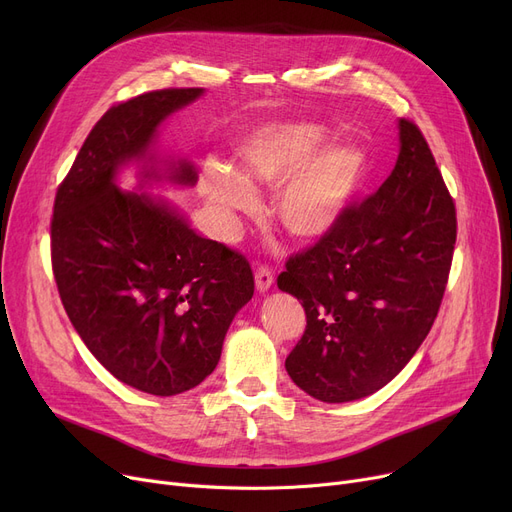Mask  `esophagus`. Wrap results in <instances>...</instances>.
<instances>
[{
    "label": "esophagus",
    "instance_id": "1",
    "mask_svg": "<svg viewBox=\"0 0 512 512\" xmlns=\"http://www.w3.org/2000/svg\"><path fill=\"white\" fill-rule=\"evenodd\" d=\"M255 286L259 292H267L272 286H274V274L270 267H259V270L255 272Z\"/></svg>",
    "mask_w": 512,
    "mask_h": 512
}]
</instances>
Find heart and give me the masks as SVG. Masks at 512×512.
Listing matches in <instances>:
<instances>
[{
	"label": "heart",
	"instance_id": "1",
	"mask_svg": "<svg viewBox=\"0 0 512 512\" xmlns=\"http://www.w3.org/2000/svg\"><path fill=\"white\" fill-rule=\"evenodd\" d=\"M330 132L315 122H272L236 141L238 172L209 159L199 174V193L220 228L234 232L238 215L259 209L255 191H274L272 215L292 238H326L353 203L365 170L355 147H328Z\"/></svg>",
	"mask_w": 512,
	"mask_h": 512
}]
</instances>
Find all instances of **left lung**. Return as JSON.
Instances as JSON below:
<instances>
[{
  "instance_id": "1",
  "label": "left lung",
  "mask_w": 512,
  "mask_h": 512,
  "mask_svg": "<svg viewBox=\"0 0 512 512\" xmlns=\"http://www.w3.org/2000/svg\"><path fill=\"white\" fill-rule=\"evenodd\" d=\"M398 159L378 193L348 207L278 288L307 328L286 359L303 392L351 402L384 388L432 330L456 242V211L421 130L398 120Z\"/></svg>"
}]
</instances>
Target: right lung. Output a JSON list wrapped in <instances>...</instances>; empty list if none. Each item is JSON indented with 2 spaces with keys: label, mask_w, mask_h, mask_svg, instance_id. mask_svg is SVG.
Returning a JSON list of instances; mask_svg holds the SVG:
<instances>
[{
  "label": "right lung",
  "mask_w": 512,
  "mask_h": 512,
  "mask_svg": "<svg viewBox=\"0 0 512 512\" xmlns=\"http://www.w3.org/2000/svg\"><path fill=\"white\" fill-rule=\"evenodd\" d=\"M205 89L151 91L95 124L58 188L51 263L64 309L93 357L126 386L174 396L215 369L253 297L247 259L201 236L151 186H195L191 159L157 151L159 128ZM132 165L138 184L119 186Z\"/></svg>",
  "instance_id": "right-lung-1"
}]
</instances>
